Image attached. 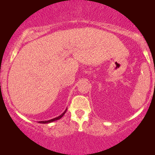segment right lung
I'll return each instance as SVG.
<instances>
[{"instance_id": "1", "label": "right lung", "mask_w": 155, "mask_h": 155, "mask_svg": "<svg viewBox=\"0 0 155 155\" xmlns=\"http://www.w3.org/2000/svg\"><path fill=\"white\" fill-rule=\"evenodd\" d=\"M66 111H67V109H66V110L64 111V112L63 114H61V115L60 116L57 117V118H53V119L48 120V121H39V123H41V124H48V123H51V122H52V121H56V120H58V119H60V118H61V117L63 116L64 115V113H65V112H66Z\"/></svg>"}]
</instances>
